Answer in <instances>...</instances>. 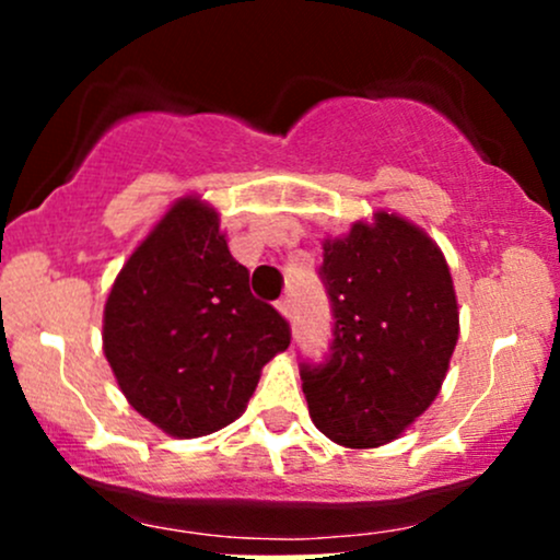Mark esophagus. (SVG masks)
Wrapping results in <instances>:
<instances>
[{
	"label": "esophagus",
	"mask_w": 560,
	"mask_h": 560,
	"mask_svg": "<svg viewBox=\"0 0 560 560\" xmlns=\"http://www.w3.org/2000/svg\"><path fill=\"white\" fill-rule=\"evenodd\" d=\"M276 307H279V313H281V316H284V318L292 316V300H289V298H281L279 302H276Z\"/></svg>",
	"instance_id": "obj_1"
}]
</instances>
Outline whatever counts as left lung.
<instances>
[{
    "mask_svg": "<svg viewBox=\"0 0 560 560\" xmlns=\"http://www.w3.org/2000/svg\"><path fill=\"white\" fill-rule=\"evenodd\" d=\"M331 345L300 363L311 419L345 447L392 442L432 405L458 342V302L440 247L389 213L324 244Z\"/></svg>",
    "mask_w": 560,
    "mask_h": 560,
    "instance_id": "left-lung-1",
    "label": "left lung"
}]
</instances>
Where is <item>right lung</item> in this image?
I'll list each match as a JSON object with an SVG mask.
<instances>
[{
    "instance_id": "right-lung-1",
    "label": "right lung",
    "mask_w": 560,
    "mask_h": 560,
    "mask_svg": "<svg viewBox=\"0 0 560 560\" xmlns=\"http://www.w3.org/2000/svg\"><path fill=\"white\" fill-rule=\"evenodd\" d=\"M292 331L249 292L218 213L186 197L133 249L105 305V355L133 410L173 436L240 419Z\"/></svg>"
}]
</instances>
